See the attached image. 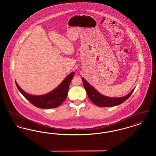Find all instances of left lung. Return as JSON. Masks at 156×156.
Listing matches in <instances>:
<instances>
[{
  "label": "left lung",
  "instance_id": "obj_1",
  "mask_svg": "<svg viewBox=\"0 0 156 156\" xmlns=\"http://www.w3.org/2000/svg\"><path fill=\"white\" fill-rule=\"evenodd\" d=\"M82 80L89 99L93 104L101 107H112L122 104L130 97L134 90V89H133L129 94L125 97L119 98L106 97L99 93L83 78H82Z\"/></svg>",
  "mask_w": 156,
  "mask_h": 156
}]
</instances>
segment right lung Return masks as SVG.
<instances>
[{"label": "right lung", "instance_id": "add662e5", "mask_svg": "<svg viewBox=\"0 0 156 156\" xmlns=\"http://www.w3.org/2000/svg\"><path fill=\"white\" fill-rule=\"evenodd\" d=\"M73 72L60 83L59 86L51 92L43 95H32L25 92L16 82L17 89L30 103L37 108L41 109H50L57 108L63 103L67 98L69 84L74 76Z\"/></svg>", "mask_w": 156, "mask_h": 156}]
</instances>
